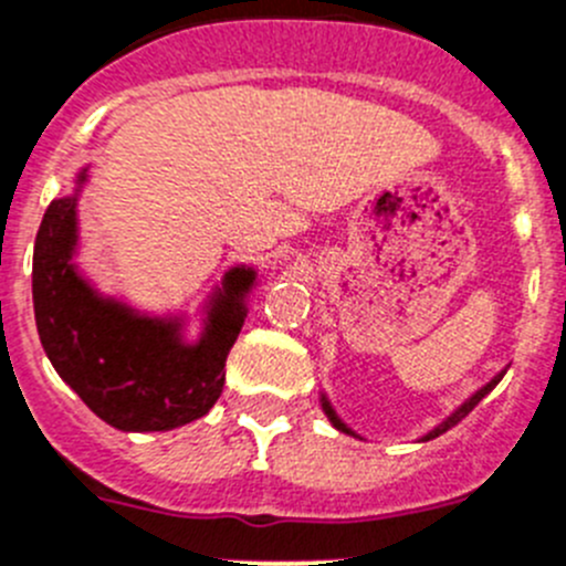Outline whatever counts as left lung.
I'll return each mask as SVG.
<instances>
[{
    "instance_id": "obj_1",
    "label": "left lung",
    "mask_w": 566,
    "mask_h": 566,
    "mask_svg": "<svg viewBox=\"0 0 566 566\" xmlns=\"http://www.w3.org/2000/svg\"><path fill=\"white\" fill-rule=\"evenodd\" d=\"M503 374H505V371H503ZM503 374H497V377L491 379V382H489V385H483V388H480V390H478V394H472V396H469L467 402H463V405H461V408H458V410H455V413H452V416H450V419H447V421H441V424H438V427H436V430H430V432H427V436H424V438H421V441H430V438H438V436H441V432L452 430V427H455V424H458V421H461V419H467V416H469V413H472V410H474V408H478V402H480V399H483V396H489V394H491V390H494V385H497V382H500V379H503ZM321 402H324V413H326V416H329V421H332V424H335V427H337V430H343V432H352V430H348V427H346V424H343V421H340V419H337V416H335V410H332V405H329V402H326V396H324V399H321Z\"/></svg>"
}]
</instances>
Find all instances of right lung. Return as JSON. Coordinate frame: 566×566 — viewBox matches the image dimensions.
I'll list each match as a JSON object with an SVG mask.
<instances>
[{
    "label": "right lung",
    "instance_id": "1",
    "mask_svg": "<svg viewBox=\"0 0 566 566\" xmlns=\"http://www.w3.org/2000/svg\"><path fill=\"white\" fill-rule=\"evenodd\" d=\"M75 195L52 200L33 251V307L41 346L63 382L111 427L158 432L189 424L223 394L226 357L245 321V293L256 271L231 268L211 298L198 343L181 337V321L145 318L94 293L77 273Z\"/></svg>",
    "mask_w": 566,
    "mask_h": 566
}]
</instances>
